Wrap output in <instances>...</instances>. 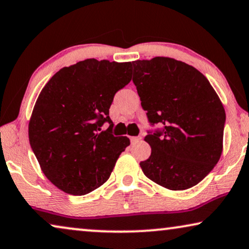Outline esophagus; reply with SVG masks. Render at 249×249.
<instances>
[{
    "instance_id": "34e87169",
    "label": "esophagus",
    "mask_w": 249,
    "mask_h": 249,
    "mask_svg": "<svg viewBox=\"0 0 249 249\" xmlns=\"http://www.w3.org/2000/svg\"><path fill=\"white\" fill-rule=\"evenodd\" d=\"M130 141H131V142H141L142 141V136H136V137H131Z\"/></svg>"
}]
</instances>
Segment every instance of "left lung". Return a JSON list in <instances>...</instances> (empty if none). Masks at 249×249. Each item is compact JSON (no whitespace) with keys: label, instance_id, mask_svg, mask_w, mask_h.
Instances as JSON below:
<instances>
[{"label":"left lung","instance_id":"obj_1","mask_svg":"<svg viewBox=\"0 0 249 249\" xmlns=\"http://www.w3.org/2000/svg\"><path fill=\"white\" fill-rule=\"evenodd\" d=\"M134 81L149 124L161 130L145 137L151 156L144 175L171 190L192 188L219 162L226 112L207 78L171 57L132 62Z\"/></svg>","mask_w":249,"mask_h":249}]
</instances>
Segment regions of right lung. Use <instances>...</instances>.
<instances>
[{
  "instance_id": "right-lung-1",
  "label": "right lung",
  "mask_w": 249,
  "mask_h": 249,
  "mask_svg": "<svg viewBox=\"0 0 249 249\" xmlns=\"http://www.w3.org/2000/svg\"><path fill=\"white\" fill-rule=\"evenodd\" d=\"M131 62L87 59L64 67L40 91L29 121L32 149L46 178L85 195L110 178L128 137L112 135L108 117L118 90L130 83ZM105 122L110 124L101 130Z\"/></svg>"
}]
</instances>
